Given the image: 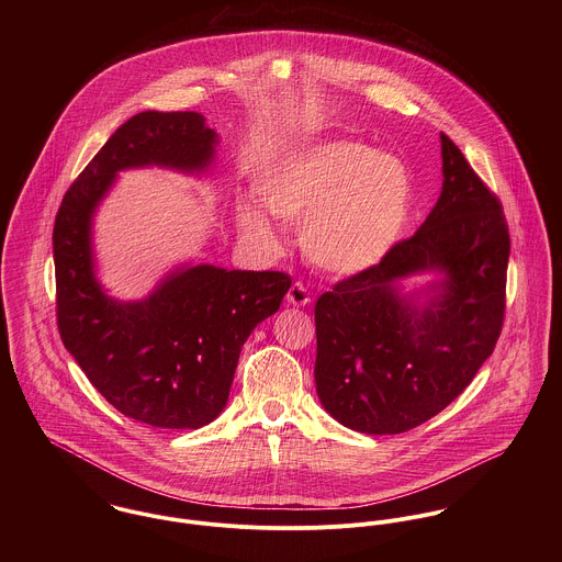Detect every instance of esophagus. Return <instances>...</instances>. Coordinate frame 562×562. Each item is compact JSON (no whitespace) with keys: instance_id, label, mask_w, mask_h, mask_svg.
<instances>
[{"instance_id":"34e87169","label":"esophagus","mask_w":562,"mask_h":562,"mask_svg":"<svg viewBox=\"0 0 562 562\" xmlns=\"http://www.w3.org/2000/svg\"><path fill=\"white\" fill-rule=\"evenodd\" d=\"M288 303L290 305H294V307H305L312 299H310V292H307V288L303 285V283H292V288L288 290Z\"/></svg>"}]
</instances>
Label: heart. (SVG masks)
<instances>
[{
	"label": "heart",
	"mask_w": 562,
	"mask_h": 562,
	"mask_svg": "<svg viewBox=\"0 0 562 562\" xmlns=\"http://www.w3.org/2000/svg\"><path fill=\"white\" fill-rule=\"evenodd\" d=\"M261 205L281 223L301 224V248L322 270L357 274L401 240L413 210V183L396 156L330 140L281 161L261 188ZM244 229L272 240L266 218L244 207Z\"/></svg>",
	"instance_id": "1"
}]
</instances>
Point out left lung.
Returning a JSON list of instances; mask_svg holds the SVG:
<instances>
[{"label":"left lung","instance_id":"1","mask_svg":"<svg viewBox=\"0 0 562 562\" xmlns=\"http://www.w3.org/2000/svg\"><path fill=\"white\" fill-rule=\"evenodd\" d=\"M443 188L424 225L316 303V390L344 426L398 435L454 401L504 324L510 236L502 203L441 134ZM437 269L440 296L417 311L396 278Z\"/></svg>","mask_w":562,"mask_h":562}]
</instances>
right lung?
I'll list each match as a JSON object with an SVG mask.
<instances>
[{"label": "right lung", "instance_id": "add662e5", "mask_svg": "<svg viewBox=\"0 0 562 562\" xmlns=\"http://www.w3.org/2000/svg\"><path fill=\"white\" fill-rule=\"evenodd\" d=\"M216 134L196 112H140L69 186L54 223L56 321L97 392L156 428H201L225 408L241 346L272 316L290 274L194 266L140 303H116L92 274L90 216L116 170L161 164L203 170Z\"/></svg>", "mask_w": 562, "mask_h": 562}]
</instances>
